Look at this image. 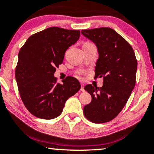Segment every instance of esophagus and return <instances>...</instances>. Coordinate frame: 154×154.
Instances as JSON below:
<instances>
[{
  "label": "esophagus",
  "mask_w": 154,
  "mask_h": 154,
  "mask_svg": "<svg viewBox=\"0 0 154 154\" xmlns=\"http://www.w3.org/2000/svg\"><path fill=\"white\" fill-rule=\"evenodd\" d=\"M84 87H85V85L83 84V83H81V89H80V90H81V91H82V92H84V91H85Z\"/></svg>",
  "instance_id": "1"
}]
</instances>
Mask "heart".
<instances>
[{
  "label": "heart",
  "mask_w": 154,
  "mask_h": 154,
  "mask_svg": "<svg viewBox=\"0 0 154 154\" xmlns=\"http://www.w3.org/2000/svg\"><path fill=\"white\" fill-rule=\"evenodd\" d=\"M91 44V43H90V42H85V43L83 44V45H86V44ZM80 74H81V75H83V74H84V72H80Z\"/></svg>",
  "instance_id": "b5f03b06"
}]
</instances>
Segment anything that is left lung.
I'll list each match as a JSON object with an SVG mask.
<instances>
[{"label":"left lung","mask_w":154,"mask_h":154,"mask_svg":"<svg viewBox=\"0 0 154 154\" xmlns=\"http://www.w3.org/2000/svg\"><path fill=\"white\" fill-rule=\"evenodd\" d=\"M82 34L97 46L95 78L103 77L102 88L85 87L92 101L83 112L92 123H104L114 119L130 97L136 85L137 59L131 44L112 29H85Z\"/></svg>","instance_id":"left-lung-1"}]
</instances>
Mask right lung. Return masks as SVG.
<instances>
[{
	"mask_svg": "<svg viewBox=\"0 0 154 154\" xmlns=\"http://www.w3.org/2000/svg\"><path fill=\"white\" fill-rule=\"evenodd\" d=\"M79 36V30L50 27L31 35L20 49L15 76L22 101L33 116L58 117L66 100L80 89L75 77H67L60 84L54 77L66 49Z\"/></svg>",
	"mask_w": 154,
	"mask_h": 154,
	"instance_id": "1",
	"label": "right lung"
}]
</instances>
